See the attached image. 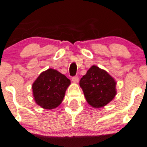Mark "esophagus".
I'll return each mask as SVG.
<instances>
[{
	"label": "esophagus",
	"instance_id": "34e87169",
	"mask_svg": "<svg viewBox=\"0 0 147 147\" xmlns=\"http://www.w3.org/2000/svg\"><path fill=\"white\" fill-rule=\"evenodd\" d=\"M79 80H80V78H79L77 76H73L72 77V81L74 82H76V83H77V82H79Z\"/></svg>",
	"mask_w": 147,
	"mask_h": 147
}]
</instances>
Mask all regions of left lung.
I'll list each match as a JSON object with an SVG mask.
<instances>
[{
    "instance_id": "8db88e82",
    "label": "left lung",
    "mask_w": 147,
    "mask_h": 147,
    "mask_svg": "<svg viewBox=\"0 0 147 147\" xmlns=\"http://www.w3.org/2000/svg\"><path fill=\"white\" fill-rule=\"evenodd\" d=\"M88 104L101 108L113 100L116 94V82L105 70L92 65L80 81Z\"/></svg>"
}]
</instances>
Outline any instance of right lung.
Segmentation results:
<instances>
[{
	"label": "right lung",
	"mask_w": 147,
	"mask_h": 147,
	"mask_svg": "<svg viewBox=\"0 0 147 147\" xmlns=\"http://www.w3.org/2000/svg\"><path fill=\"white\" fill-rule=\"evenodd\" d=\"M70 84L71 80L55 69L43 71L32 84L35 102L46 110L56 108L62 102Z\"/></svg>",
	"instance_id": "right-lung-1"
}]
</instances>
